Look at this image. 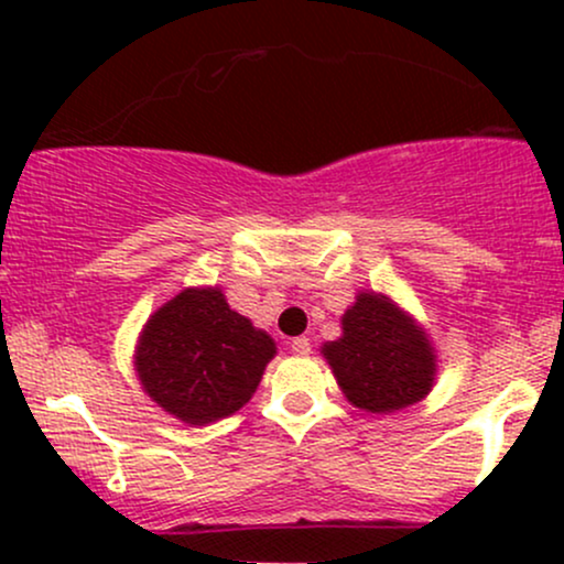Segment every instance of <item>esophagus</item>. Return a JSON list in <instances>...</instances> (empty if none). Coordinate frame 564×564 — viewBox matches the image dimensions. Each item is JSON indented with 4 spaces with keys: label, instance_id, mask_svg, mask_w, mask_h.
Here are the masks:
<instances>
[{
    "label": "esophagus",
    "instance_id": "esophagus-1",
    "mask_svg": "<svg viewBox=\"0 0 564 564\" xmlns=\"http://www.w3.org/2000/svg\"><path fill=\"white\" fill-rule=\"evenodd\" d=\"M289 349L294 355H307L310 352V339H304V336H294V339L289 341Z\"/></svg>",
    "mask_w": 564,
    "mask_h": 564
}]
</instances>
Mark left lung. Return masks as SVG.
I'll return each instance as SVG.
<instances>
[{"instance_id": "8db88e82", "label": "left lung", "mask_w": 564, "mask_h": 564, "mask_svg": "<svg viewBox=\"0 0 564 564\" xmlns=\"http://www.w3.org/2000/svg\"><path fill=\"white\" fill-rule=\"evenodd\" d=\"M321 352L349 403L371 413L419 403L435 384L437 355L430 336L377 291H360L341 315V336Z\"/></svg>"}]
</instances>
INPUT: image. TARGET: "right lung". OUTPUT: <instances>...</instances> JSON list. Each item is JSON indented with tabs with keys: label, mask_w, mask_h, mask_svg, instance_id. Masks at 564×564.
I'll return each instance as SVG.
<instances>
[{
	"label": "right lung",
	"mask_w": 564,
	"mask_h": 564,
	"mask_svg": "<svg viewBox=\"0 0 564 564\" xmlns=\"http://www.w3.org/2000/svg\"><path fill=\"white\" fill-rule=\"evenodd\" d=\"M275 341L217 286L183 289L142 328L134 371L148 398L185 424H212L251 400Z\"/></svg>",
	"instance_id": "1"
}]
</instances>
